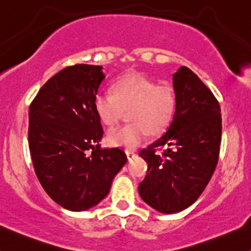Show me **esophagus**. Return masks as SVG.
<instances>
[{
	"label": "esophagus",
	"instance_id": "1",
	"mask_svg": "<svg viewBox=\"0 0 251 251\" xmlns=\"http://www.w3.org/2000/svg\"><path fill=\"white\" fill-rule=\"evenodd\" d=\"M126 157H128L129 161H131V160L136 156V154H135V151H126Z\"/></svg>",
	"mask_w": 251,
	"mask_h": 251
}]
</instances>
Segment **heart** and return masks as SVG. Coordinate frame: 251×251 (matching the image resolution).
<instances>
[{"label":"heart","instance_id":"obj_1","mask_svg":"<svg viewBox=\"0 0 251 251\" xmlns=\"http://www.w3.org/2000/svg\"><path fill=\"white\" fill-rule=\"evenodd\" d=\"M97 116L105 126H115L128 110L129 125L109 130L108 142L114 147L135 149L145 142L148 133H162L176 110V94L166 84H160L137 72H129L114 83V94L100 91L95 96Z\"/></svg>","mask_w":251,"mask_h":251}]
</instances>
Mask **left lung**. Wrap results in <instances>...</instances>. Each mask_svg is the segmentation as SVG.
<instances>
[{"label": "left lung", "instance_id": "obj_1", "mask_svg": "<svg viewBox=\"0 0 251 251\" xmlns=\"http://www.w3.org/2000/svg\"><path fill=\"white\" fill-rule=\"evenodd\" d=\"M176 110L166 133L140 151L148 163L139 185L143 201L162 213L193 204L216 170L222 140L218 100L196 73L181 66L173 75ZM168 147L162 156L156 148Z\"/></svg>", "mask_w": 251, "mask_h": 251}]
</instances>
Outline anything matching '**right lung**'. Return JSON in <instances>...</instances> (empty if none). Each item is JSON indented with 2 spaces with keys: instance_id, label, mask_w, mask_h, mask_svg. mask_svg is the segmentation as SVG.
<instances>
[{
  "instance_id": "add662e5",
  "label": "right lung",
  "mask_w": 251,
  "mask_h": 251,
  "mask_svg": "<svg viewBox=\"0 0 251 251\" xmlns=\"http://www.w3.org/2000/svg\"><path fill=\"white\" fill-rule=\"evenodd\" d=\"M102 66L77 64L45 83L29 106L28 143L36 176L64 209L85 211L103 201L126 162L120 148H100L94 106Z\"/></svg>"
}]
</instances>
